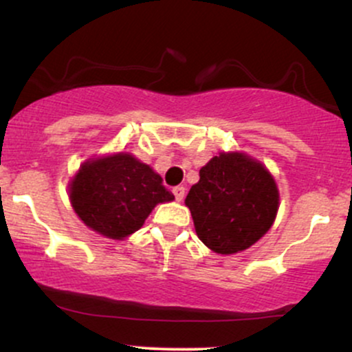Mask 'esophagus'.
Segmentation results:
<instances>
[{
  "mask_svg": "<svg viewBox=\"0 0 352 352\" xmlns=\"http://www.w3.org/2000/svg\"><path fill=\"white\" fill-rule=\"evenodd\" d=\"M172 192H173V195H175V200H177V201L184 200V197H185V188H184V187H180V185H179V187L173 188Z\"/></svg>",
  "mask_w": 352,
  "mask_h": 352,
  "instance_id": "1",
  "label": "esophagus"
}]
</instances>
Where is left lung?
I'll return each mask as SVG.
<instances>
[{
	"instance_id": "1",
	"label": "left lung",
	"mask_w": 352,
	"mask_h": 352,
	"mask_svg": "<svg viewBox=\"0 0 352 352\" xmlns=\"http://www.w3.org/2000/svg\"><path fill=\"white\" fill-rule=\"evenodd\" d=\"M280 193L263 164L240 152H221L200 168L185 205L197 235L220 254L250 248L272 228Z\"/></svg>"
}]
</instances>
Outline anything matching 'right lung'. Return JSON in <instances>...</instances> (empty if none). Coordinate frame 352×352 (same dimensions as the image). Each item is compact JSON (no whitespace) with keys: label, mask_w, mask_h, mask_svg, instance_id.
<instances>
[{"label":"right lung","mask_w":352,"mask_h":352,"mask_svg":"<svg viewBox=\"0 0 352 352\" xmlns=\"http://www.w3.org/2000/svg\"><path fill=\"white\" fill-rule=\"evenodd\" d=\"M74 212L89 228L114 240L132 235L157 204L172 201L162 177L131 153L91 159L69 185Z\"/></svg>","instance_id":"1"}]
</instances>
